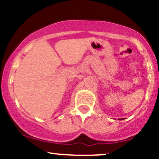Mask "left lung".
<instances>
[{"instance_id":"8db88e82","label":"left lung","mask_w":159,"mask_h":159,"mask_svg":"<svg viewBox=\"0 0 159 159\" xmlns=\"http://www.w3.org/2000/svg\"><path fill=\"white\" fill-rule=\"evenodd\" d=\"M121 120H122V119H121Z\"/></svg>"}]
</instances>
